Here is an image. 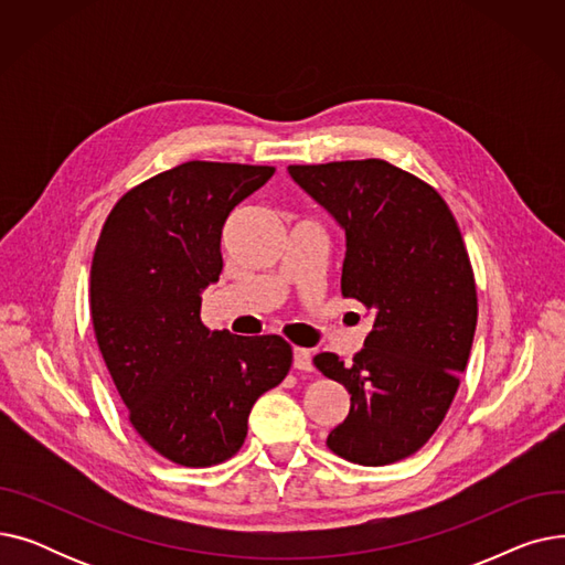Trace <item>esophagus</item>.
Returning a JSON list of instances; mask_svg holds the SVG:
<instances>
[{
  "label": "esophagus",
  "mask_w": 565,
  "mask_h": 565,
  "mask_svg": "<svg viewBox=\"0 0 565 565\" xmlns=\"http://www.w3.org/2000/svg\"><path fill=\"white\" fill-rule=\"evenodd\" d=\"M292 366L298 371H311L313 364H311V352L307 348H292Z\"/></svg>",
  "instance_id": "34e87169"
}]
</instances>
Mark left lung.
I'll return each mask as SVG.
<instances>
[{
    "label": "left lung",
    "instance_id": "obj_1",
    "mask_svg": "<svg viewBox=\"0 0 565 565\" xmlns=\"http://www.w3.org/2000/svg\"><path fill=\"white\" fill-rule=\"evenodd\" d=\"M288 171L345 228L341 292L373 313L352 364L334 352L313 358L350 392L328 447L366 467L398 462L447 417L477 332V281L458 222L433 185L377 158Z\"/></svg>",
    "mask_w": 565,
    "mask_h": 565
}]
</instances>
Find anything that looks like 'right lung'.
Returning a JSON list of instances; mask_svg holds the SVG:
<instances>
[{
	"instance_id": "obj_1",
	"label": "right lung",
	"mask_w": 565,
	"mask_h": 565,
	"mask_svg": "<svg viewBox=\"0 0 565 565\" xmlns=\"http://www.w3.org/2000/svg\"><path fill=\"white\" fill-rule=\"evenodd\" d=\"M273 173L190 160L128 190L103 224L88 300L96 341L132 428L175 465L241 451L252 405L290 371L286 339L211 332L199 298L220 279L228 213Z\"/></svg>"
}]
</instances>
